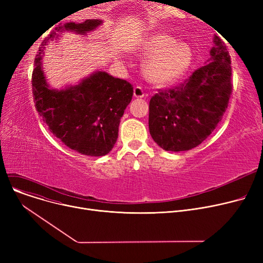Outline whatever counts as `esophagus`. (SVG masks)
<instances>
[{
	"label": "esophagus",
	"instance_id": "1",
	"mask_svg": "<svg viewBox=\"0 0 263 263\" xmlns=\"http://www.w3.org/2000/svg\"><path fill=\"white\" fill-rule=\"evenodd\" d=\"M133 96L135 97V98H143V97H145V92L142 87L136 86L133 90Z\"/></svg>",
	"mask_w": 263,
	"mask_h": 263
}]
</instances>
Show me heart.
I'll list each match as a JSON object with an SVG mask.
<instances>
[{
	"label": "heart",
	"instance_id": "b5f03b06",
	"mask_svg": "<svg viewBox=\"0 0 263 263\" xmlns=\"http://www.w3.org/2000/svg\"><path fill=\"white\" fill-rule=\"evenodd\" d=\"M141 51L146 57H153L145 67L146 78L155 85L171 84L181 78L190 68L193 52L189 45L177 43L166 33L149 35L142 45Z\"/></svg>",
	"mask_w": 263,
	"mask_h": 263
}]
</instances>
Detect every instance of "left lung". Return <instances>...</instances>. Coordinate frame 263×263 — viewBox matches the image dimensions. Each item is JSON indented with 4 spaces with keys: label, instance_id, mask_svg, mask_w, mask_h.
Listing matches in <instances>:
<instances>
[{
    "label": "left lung",
    "instance_id": "8db88e82",
    "mask_svg": "<svg viewBox=\"0 0 263 263\" xmlns=\"http://www.w3.org/2000/svg\"><path fill=\"white\" fill-rule=\"evenodd\" d=\"M213 43L208 63L150 99L149 131L164 150L195 148L223 118L232 91L231 61L223 40L214 36Z\"/></svg>",
    "mask_w": 263,
    "mask_h": 263
}]
</instances>
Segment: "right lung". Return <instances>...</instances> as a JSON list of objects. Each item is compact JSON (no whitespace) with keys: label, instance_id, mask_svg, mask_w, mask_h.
Listing matches in <instances>:
<instances>
[{"label":"right lung","instance_id":"right-lung-1","mask_svg":"<svg viewBox=\"0 0 263 263\" xmlns=\"http://www.w3.org/2000/svg\"><path fill=\"white\" fill-rule=\"evenodd\" d=\"M101 23L93 19L55 27L38 50L32 76L35 106L49 130L67 147L90 157L105 156L114 147L120 118L132 100L133 86L105 71H96L78 85L52 89L41 60L49 41L59 38L58 33L71 31L85 35Z\"/></svg>","mask_w":263,"mask_h":263}]
</instances>
